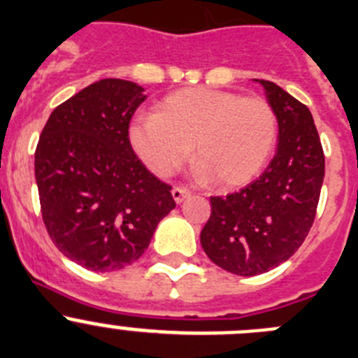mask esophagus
Returning a JSON list of instances; mask_svg holds the SVG:
<instances>
[{"mask_svg":"<svg viewBox=\"0 0 358 358\" xmlns=\"http://www.w3.org/2000/svg\"><path fill=\"white\" fill-rule=\"evenodd\" d=\"M171 194H173V199H175L176 203H182L183 199L189 198L190 192L187 189H183V187H175V189L171 190Z\"/></svg>","mask_w":358,"mask_h":358,"instance_id":"esophagus-1","label":"esophagus"}]
</instances>
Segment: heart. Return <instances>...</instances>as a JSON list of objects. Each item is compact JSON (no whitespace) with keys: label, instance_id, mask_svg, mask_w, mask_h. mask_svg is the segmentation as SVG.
I'll return each mask as SVG.
<instances>
[{"label":"heart","instance_id":"heart-1","mask_svg":"<svg viewBox=\"0 0 358 358\" xmlns=\"http://www.w3.org/2000/svg\"><path fill=\"white\" fill-rule=\"evenodd\" d=\"M130 145L159 178L178 171L194 150L198 176L240 187L265 168L275 146L277 118L259 96L189 88L168 95L155 115L130 127Z\"/></svg>","mask_w":358,"mask_h":358}]
</instances>
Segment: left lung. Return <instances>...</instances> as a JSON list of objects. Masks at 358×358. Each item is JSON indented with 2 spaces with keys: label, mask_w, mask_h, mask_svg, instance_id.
I'll use <instances>...</instances> for the list:
<instances>
[{
  "label": "left lung",
  "mask_w": 358,
  "mask_h": 358,
  "mask_svg": "<svg viewBox=\"0 0 358 358\" xmlns=\"http://www.w3.org/2000/svg\"><path fill=\"white\" fill-rule=\"evenodd\" d=\"M255 81L275 113L277 152L258 180L226 198H210L212 215L201 231L206 256L243 277L268 272L295 255L313 226L325 176L309 109L275 83Z\"/></svg>",
  "instance_id": "8db88e82"
}]
</instances>
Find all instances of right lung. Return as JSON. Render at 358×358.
Listing matches in <instances>:
<instances>
[{"label":"right lung","mask_w":358,"mask_h":358,"mask_svg":"<svg viewBox=\"0 0 358 358\" xmlns=\"http://www.w3.org/2000/svg\"><path fill=\"white\" fill-rule=\"evenodd\" d=\"M143 92L123 79L93 83L51 113L36 145L43 224L62 255L93 272L138 262L175 208L171 187L143 166L129 141Z\"/></svg>","instance_id":"right-lung-1"}]
</instances>
